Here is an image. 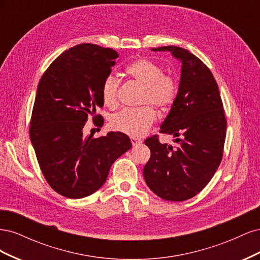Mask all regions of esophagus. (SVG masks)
Here are the masks:
<instances>
[{"label":"esophagus","instance_id":"obj_1","mask_svg":"<svg viewBox=\"0 0 260 260\" xmlns=\"http://www.w3.org/2000/svg\"><path fill=\"white\" fill-rule=\"evenodd\" d=\"M130 140H131V143H132L133 145L139 144V143L141 142V140H139V139H137V138H133V137H131V138H130Z\"/></svg>","mask_w":260,"mask_h":260}]
</instances>
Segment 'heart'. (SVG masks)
Masks as SVG:
<instances>
[{"label":"heart","instance_id":"b5f03b06","mask_svg":"<svg viewBox=\"0 0 260 260\" xmlns=\"http://www.w3.org/2000/svg\"><path fill=\"white\" fill-rule=\"evenodd\" d=\"M125 73L133 81L142 85L140 104L149 105L123 109L115 114L111 119V127L115 131L137 138L144 135L156 121L157 115L152 106L164 113L174 104L178 93V84L174 77L162 74L159 64L147 58H140L131 62L125 68ZM119 84L120 81L113 75L105 78L102 85V100L106 106L114 107L117 105Z\"/></svg>","mask_w":260,"mask_h":260}]
</instances>
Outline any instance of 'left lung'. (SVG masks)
Masks as SVG:
<instances>
[{
	"label": "left lung",
	"mask_w": 260,
	"mask_h": 260,
	"mask_svg": "<svg viewBox=\"0 0 260 260\" xmlns=\"http://www.w3.org/2000/svg\"><path fill=\"white\" fill-rule=\"evenodd\" d=\"M152 51H169L182 66L178 94L159 130L175 138L176 147L157 136L146 139L151 158L143 176L160 199L182 202L200 193L221 162L225 115L215 78L199 57L174 45Z\"/></svg>",
	"instance_id": "left-lung-1"
}]
</instances>
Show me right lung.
I'll use <instances>...</instances> for the list:
<instances>
[{
	"mask_svg": "<svg viewBox=\"0 0 260 260\" xmlns=\"http://www.w3.org/2000/svg\"><path fill=\"white\" fill-rule=\"evenodd\" d=\"M117 57L112 49L78 44L61 53L39 82L30 140L45 180L65 198L82 199L96 192L113 162L132 146L121 132L100 138L83 137L82 132L88 116L104 105L102 85ZM101 116H93V120ZM100 121L104 122L103 117Z\"/></svg>",
	"mask_w": 260,
	"mask_h": 260,
	"instance_id": "right-lung-1",
	"label": "right lung"
}]
</instances>
